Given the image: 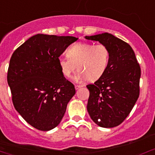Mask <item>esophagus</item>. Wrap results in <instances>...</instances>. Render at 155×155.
Instances as JSON below:
<instances>
[{"instance_id":"obj_1","label":"esophagus","mask_w":155,"mask_h":155,"mask_svg":"<svg viewBox=\"0 0 155 155\" xmlns=\"http://www.w3.org/2000/svg\"><path fill=\"white\" fill-rule=\"evenodd\" d=\"M80 87H82V85H75V88H76V90H78V89L80 88Z\"/></svg>"}]
</instances>
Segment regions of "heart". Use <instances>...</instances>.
<instances>
[{
  "mask_svg": "<svg viewBox=\"0 0 155 155\" xmlns=\"http://www.w3.org/2000/svg\"><path fill=\"white\" fill-rule=\"evenodd\" d=\"M67 55L58 58L64 76L70 77L77 68L79 72L75 76L76 80L87 79L92 82L99 79L107 70L109 51L104 44L78 43L68 48Z\"/></svg>",
  "mask_w": 155,
  "mask_h": 155,
  "instance_id": "1",
  "label": "heart"
}]
</instances>
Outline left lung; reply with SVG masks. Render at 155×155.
<instances>
[{
    "mask_svg": "<svg viewBox=\"0 0 155 155\" xmlns=\"http://www.w3.org/2000/svg\"><path fill=\"white\" fill-rule=\"evenodd\" d=\"M85 39L105 45L109 51L107 70L94 83L87 85V112L98 126L114 127L124 121L138 99L140 64L131 46L112 34L103 33Z\"/></svg>",
    "mask_w": 155,
    "mask_h": 155,
    "instance_id": "left-lung-1",
    "label": "left lung"
}]
</instances>
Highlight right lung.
<instances>
[{"label":"right lung","mask_w":155,"mask_h":155,"mask_svg":"<svg viewBox=\"0 0 155 155\" xmlns=\"http://www.w3.org/2000/svg\"><path fill=\"white\" fill-rule=\"evenodd\" d=\"M78 38L38 34L15 50L7 82L12 101L23 118L43 131L60 124L69 101L76 94L58 64V58Z\"/></svg>","instance_id":"obj_1"}]
</instances>
